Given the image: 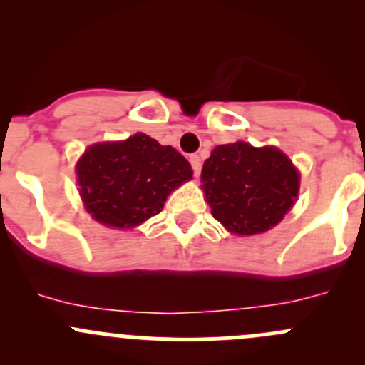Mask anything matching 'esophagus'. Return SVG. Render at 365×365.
Here are the masks:
<instances>
[{
    "label": "esophagus",
    "instance_id": "34e87169",
    "mask_svg": "<svg viewBox=\"0 0 365 365\" xmlns=\"http://www.w3.org/2000/svg\"><path fill=\"white\" fill-rule=\"evenodd\" d=\"M189 160H190V165H192V169H194V175L197 176L201 173V157L200 155H190Z\"/></svg>",
    "mask_w": 365,
    "mask_h": 365
}]
</instances>
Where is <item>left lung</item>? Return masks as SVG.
<instances>
[{"label": "left lung", "mask_w": 365, "mask_h": 365, "mask_svg": "<svg viewBox=\"0 0 365 365\" xmlns=\"http://www.w3.org/2000/svg\"><path fill=\"white\" fill-rule=\"evenodd\" d=\"M201 182L212 215L235 235L264 233L295 205L300 175L275 146L220 145L205 160Z\"/></svg>", "instance_id": "8db88e82"}]
</instances>
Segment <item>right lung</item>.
Returning a JSON list of instances; mask_svg holds the SVG:
<instances>
[{
  "label": "right lung",
  "mask_w": 365,
  "mask_h": 365,
  "mask_svg": "<svg viewBox=\"0 0 365 365\" xmlns=\"http://www.w3.org/2000/svg\"><path fill=\"white\" fill-rule=\"evenodd\" d=\"M84 208L109 227H134L157 215L169 194L192 178L189 160L138 132L90 146L76 165Z\"/></svg>",
  "instance_id": "add662e5"
}]
</instances>
